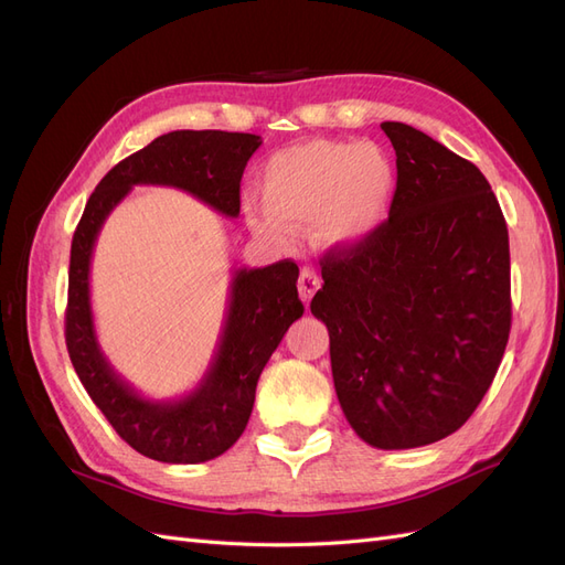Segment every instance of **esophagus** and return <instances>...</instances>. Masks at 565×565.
<instances>
[{
  "label": "esophagus",
  "mask_w": 565,
  "mask_h": 565,
  "mask_svg": "<svg viewBox=\"0 0 565 565\" xmlns=\"http://www.w3.org/2000/svg\"><path fill=\"white\" fill-rule=\"evenodd\" d=\"M320 289V276L313 268H301V276H299V297L306 303V309H309V303L313 299V295Z\"/></svg>",
  "instance_id": "34e87169"
}]
</instances>
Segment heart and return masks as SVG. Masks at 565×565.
<instances>
[{"label": "heart", "mask_w": 565, "mask_h": 565, "mask_svg": "<svg viewBox=\"0 0 565 565\" xmlns=\"http://www.w3.org/2000/svg\"><path fill=\"white\" fill-rule=\"evenodd\" d=\"M393 191L396 169L380 146L313 139L264 164L259 198L266 212L252 210L249 224L270 241L313 224L318 247L353 249L380 231Z\"/></svg>", "instance_id": "b5f03b06"}]
</instances>
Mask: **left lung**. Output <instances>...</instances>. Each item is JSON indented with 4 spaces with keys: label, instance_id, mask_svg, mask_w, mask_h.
Masks as SVG:
<instances>
[{
    "label": "left lung",
    "instance_id": "8db88e82",
    "mask_svg": "<svg viewBox=\"0 0 565 565\" xmlns=\"http://www.w3.org/2000/svg\"><path fill=\"white\" fill-rule=\"evenodd\" d=\"M396 193L370 241L322 256L311 313L334 391L380 450L455 434L490 388L511 330L509 233L481 169L424 131L382 122Z\"/></svg>",
    "mask_w": 565,
    "mask_h": 565
}]
</instances>
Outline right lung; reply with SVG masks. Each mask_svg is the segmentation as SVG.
Instances as JSON below:
<instances>
[{"label":"right lung","instance_id":"right-lung-1","mask_svg":"<svg viewBox=\"0 0 565 565\" xmlns=\"http://www.w3.org/2000/svg\"><path fill=\"white\" fill-rule=\"evenodd\" d=\"M262 136L237 131H169L115 164L100 179L73 235L67 273L65 344L79 382L119 438L150 459L198 465L224 455L243 436L268 358L289 324L303 316L299 266L233 268L228 309L212 363L200 384L177 401H152L125 382L100 351L89 270L96 237L134 185H172L214 212L241 214V179Z\"/></svg>","mask_w":565,"mask_h":565}]
</instances>
